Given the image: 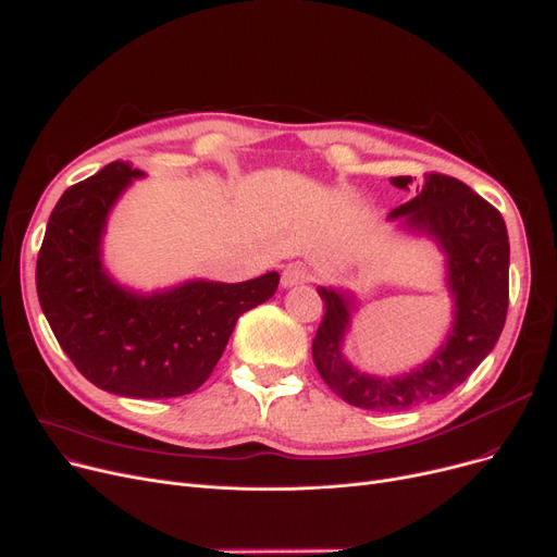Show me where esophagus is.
I'll return each mask as SVG.
<instances>
[{
    "mask_svg": "<svg viewBox=\"0 0 557 557\" xmlns=\"http://www.w3.org/2000/svg\"><path fill=\"white\" fill-rule=\"evenodd\" d=\"M310 276H313V274H310V267H306L304 262H293V264H287L285 270H283L281 285L283 287H293V285L310 281Z\"/></svg>",
    "mask_w": 557,
    "mask_h": 557,
    "instance_id": "esophagus-1",
    "label": "esophagus"
}]
</instances>
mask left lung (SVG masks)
I'll return each instance as SVG.
<instances>
[{"label": "left lung", "instance_id": "1", "mask_svg": "<svg viewBox=\"0 0 557 557\" xmlns=\"http://www.w3.org/2000/svg\"><path fill=\"white\" fill-rule=\"evenodd\" d=\"M407 189L409 175L391 181ZM388 219L432 237L448 262V287L455 299L453 326L428 363L403 376H374L354 370L341 351L349 329L351 301L333 287H318L324 318L313 341V361L329 388L347 405L368 411H405L436 403L494 349L505 326L509 301V239L500 212L457 177L425 173L422 191L395 208Z\"/></svg>", "mask_w": 557, "mask_h": 557}]
</instances>
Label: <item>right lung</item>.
I'll return each mask as SVG.
<instances>
[{
    "label": "right lung",
    "mask_w": 557,
    "mask_h": 557,
    "mask_svg": "<svg viewBox=\"0 0 557 557\" xmlns=\"http://www.w3.org/2000/svg\"><path fill=\"white\" fill-rule=\"evenodd\" d=\"M141 175L119 160L63 191L38 251L36 290L61 349L88 382L123 397H181L212 374L237 318L274 297L278 274L187 281L152 295L119 285L100 260L102 233Z\"/></svg>",
    "instance_id": "obj_1"
}]
</instances>
